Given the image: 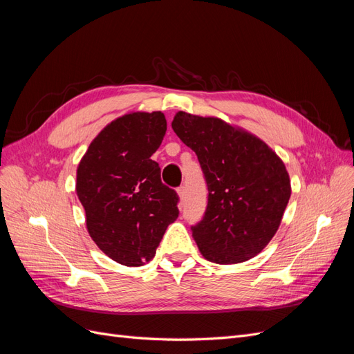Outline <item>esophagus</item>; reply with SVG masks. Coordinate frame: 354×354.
Returning <instances> with one entry per match:
<instances>
[{
	"label": "esophagus",
	"mask_w": 354,
	"mask_h": 354,
	"mask_svg": "<svg viewBox=\"0 0 354 354\" xmlns=\"http://www.w3.org/2000/svg\"><path fill=\"white\" fill-rule=\"evenodd\" d=\"M177 194L180 196V201H185L186 199V186H180L177 189Z\"/></svg>",
	"instance_id": "obj_1"
}]
</instances>
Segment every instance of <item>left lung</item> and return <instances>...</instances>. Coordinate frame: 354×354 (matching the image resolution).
Segmentation results:
<instances>
[{
	"instance_id": "obj_1",
	"label": "left lung",
	"mask_w": 354,
	"mask_h": 354,
	"mask_svg": "<svg viewBox=\"0 0 354 354\" xmlns=\"http://www.w3.org/2000/svg\"><path fill=\"white\" fill-rule=\"evenodd\" d=\"M171 125L196 153L208 189L207 209L190 227L199 251L217 264L252 259L274 236L291 196L283 162L218 118L178 112Z\"/></svg>"
}]
</instances>
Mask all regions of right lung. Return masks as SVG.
<instances>
[{
	"label": "right lung",
	"mask_w": 354,
	"mask_h": 354,
	"mask_svg": "<svg viewBox=\"0 0 354 354\" xmlns=\"http://www.w3.org/2000/svg\"><path fill=\"white\" fill-rule=\"evenodd\" d=\"M165 131L164 113H128L94 138L78 165L77 194L90 236L124 266L151 261L178 217L177 192L160 181L151 159Z\"/></svg>",
	"instance_id": "1"
}]
</instances>
